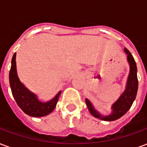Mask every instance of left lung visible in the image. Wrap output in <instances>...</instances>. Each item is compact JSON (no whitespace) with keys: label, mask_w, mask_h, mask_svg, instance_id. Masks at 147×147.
<instances>
[{"label":"left lung","mask_w":147,"mask_h":147,"mask_svg":"<svg viewBox=\"0 0 147 147\" xmlns=\"http://www.w3.org/2000/svg\"><path fill=\"white\" fill-rule=\"evenodd\" d=\"M124 52L127 54V61L130 65V71L127 80L126 88L124 90L120 98L117 99L112 105V113L109 115L104 116L97 111L91 104L89 100L86 98V104L90 113L93 116L100 120H105V121H113L119 119L123 117L127 111L129 110L131 106L132 105L133 102L136 99L137 91H138V78H137V67L135 59L131 54V53L127 49L124 48Z\"/></svg>","instance_id":"8db88e82"}]
</instances>
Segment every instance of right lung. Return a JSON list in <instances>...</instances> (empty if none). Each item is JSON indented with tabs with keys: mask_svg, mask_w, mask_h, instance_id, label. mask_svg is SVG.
<instances>
[{
	"mask_svg": "<svg viewBox=\"0 0 147 147\" xmlns=\"http://www.w3.org/2000/svg\"><path fill=\"white\" fill-rule=\"evenodd\" d=\"M16 56L14 53L11 59V66L9 71V83L11 93L19 107L30 117H41L52 113L57 105L61 91H59L53 98L47 102H42L38 99L36 94L30 91L17 76Z\"/></svg>",
	"mask_w": 147,
	"mask_h": 147,
	"instance_id": "1",
	"label": "right lung"
}]
</instances>
